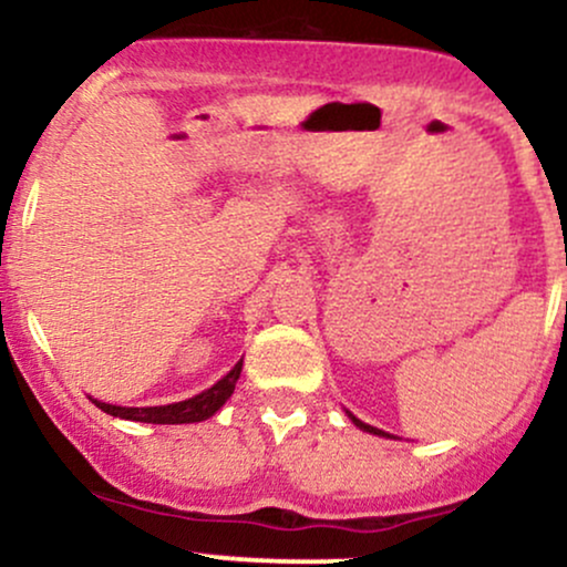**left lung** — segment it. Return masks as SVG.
Segmentation results:
<instances>
[{"instance_id":"8db88e82","label":"left lung","mask_w":567,"mask_h":567,"mask_svg":"<svg viewBox=\"0 0 567 567\" xmlns=\"http://www.w3.org/2000/svg\"><path fill=\"white\" fill-rule=\"evenodd\" d=\"M351 421H353L355 425H359V429H361V431H367V434H378V436H391V434H385V431L374 429V425H367V423H361V421H359V417H353V415H351Z\"/></svg>"}]
</instances>
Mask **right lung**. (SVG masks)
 <instances>
[{"label":"right lung","instance_id":"add662e5","mask_svg":"<svg viewBox=\"0 0 567 567\" xmlns=\"http://www.w3.org/2000/svg\"><path fill=\"white\" fill-rule=\"evenodd\" d=\"M240 369H244V359L235 364L219 383H214L208 391L198 393L193 399H184V402L176 404H163V406H117V404H106L93 399V404L99 410H104L106 415L112 417H125V421H136V423H161V425H176V423H200L208 421L227 399L233 396L235 383L240 378Z\"/></svg>","mask_w":567,"mask_h":567}]
</instances>
